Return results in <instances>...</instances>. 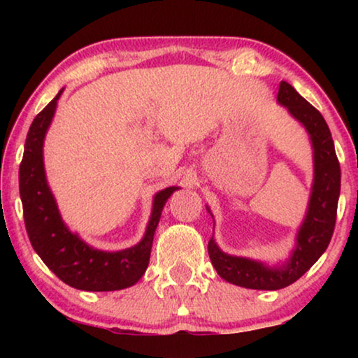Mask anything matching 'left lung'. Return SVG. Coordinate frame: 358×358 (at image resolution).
<instances>
[{
	"instance_id": "obj_1",
	"label": "left lung",
	"mask_w": 358,
	"mask_h": 358,
	"mask_svg": "<svg viewBox=\"0 0 358 358\" xmlns=\"http://www.w3.org/2000/svg\"><path fill=\"white\" fill-rule=\"evenodd\" d=\"M277 101L306 129L315 158L311 197L306 217L298 229L295 251L282 267H268L252 259L229 256L217 246L213 238L208 241V256L218 275L233 285L252 290H280L292 285L321 257L334 233L341 194V166L324 117L287 81L280 83Z\"/></svg>"
}]
</instances>
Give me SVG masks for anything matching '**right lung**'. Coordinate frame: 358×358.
<instances>
[{
  "mask_svg": "<svg viewBox=\"0 0 358 358\" xmlns=\"http://www.w3.org/2000/svg\"><path fill=\"white\" fill-rule=\"evenodd\" d=\"M63 90L38 112L29 129L19 166V194L31 244L45 266L66 285L86 292H112L135 285L150 262L153 236L166 200L178 187L155 195L145 236L134 248L107 252L94 249L65 227L43 169V138Z\"/></svg>",
  "mask_w": 358,
  "mask_h": 358,
  "instance_id": "obj_1",
  "label": "right lung"
}]
</instances>
